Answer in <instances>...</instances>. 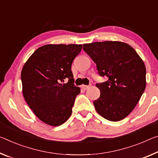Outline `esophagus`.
I'll use <instances>...</instances> for the list:
<instances>
[{
  "mask_svg": "<svg viewBox=\"0 0 158 158\" xmlns=\"http://www.w3.org/2000/svg\"><path fill=\"white\" fill-rule=\"evenodd\" d=\"M90 86H91V85H89V86H86V85H82L81 87V89H83V90H87V89L89 88Z\"/></svg>",
  "mask_w": 158,
  "mask_h": 158,
  "instance_id": "34e87169",
  "label": "esophagus"
}]
</instances>
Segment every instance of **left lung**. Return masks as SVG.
<instances>
[{
    "instance_id": "obj_1",
    "label": "left lung",
    "mask_w": 158,
    "mask_h": 158,
    "mask_svg": "<svg viewBox=\"0 0 158 158\" xmlns=\"http://www.w3.org/2000/svg\"><path fill=\"white\" fill-rule=\"evenodd\" d=\"M84 51L96 64L100 76L107 81L96 84L101 95L94 105L105 119L117 122L131 113L146 86L143 61L129 44L120 41L83 45Z\"/></svg>"
}]
</instances>
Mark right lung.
I'll use <instances>...</instances> for the list:
<instances>
[{"instance_id":"obj_1","label":"right lung","mask_w":158,"mask_h":158,"mask_svg":"<svg viewBox=\"0 0 158 158\" xmlns=\"http://www.w3.org/2000/svg\"><path fill=\"white\" fill-rule=\"evenodd\" d=\"M81 44H48L39 48L21 72L22 94L35 115L57 127L71 116L80 88L74 84L71 67ZM68 80L67 83H63Z\"/></svg>"}]
</instances>
